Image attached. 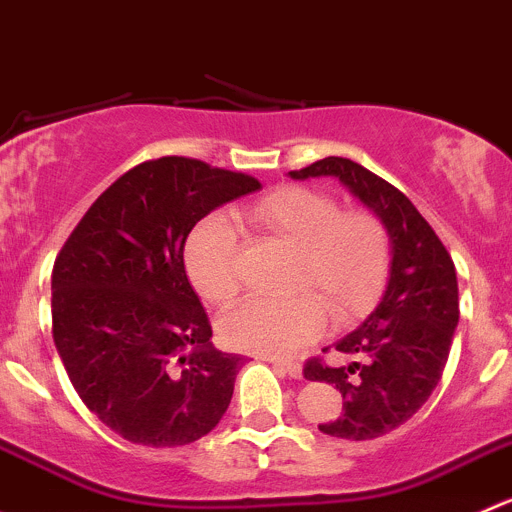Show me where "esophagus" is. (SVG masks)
Masks as SVG:
<instances>
[{"mask_svg": "<svg viewBox=\"0 0 512 512\" xmlns=\"http://www.w3.org/2000/svg\"><path fill=\"white\" fill-rule=\"evenodd\" d=\"M267 362H270V365H275V367H280L282 372H285V375H290V377H302V367L297 365V362H292V360H277V357H267Z\"/></svg>", "mask_w": 512, "mask_h": 512, "instance_id": "esophagus-1", "label": "esophagus"}]
</instances>
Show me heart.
Here are the masks:
<instances>
[{
  "label": "heart",
  "mask_w": 512,
  "mask_h": 512,
  "mask_svg": "<svg viewBox=\"0 0 512 512\" xmlns=\"http://www.w3.org/2000/svg\"><path fill=\"white\" fill-rule=\"evenodd\" d=\"M247 220L295 250L292 287L285 300L250 297L220 317V335L235 350L290 355L325 327V305L335 320H350L372 305L393 262L390 235L370 212H340L335 197L310 187H282L257 200ZM185 267L195 290L212 305L240 292L237 232L222 215L192 230Z\"/></svg>",
  "instance_id": "obj_1"
}]
</instances>
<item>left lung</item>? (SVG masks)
I'll list each match as a JSON object with an SVG mask.
<instances>
[{"instance_id": "1", "label": "left lung", "mask_w": 512, "mask_h": 512, "mask_svg": "<svg viewBox=\"0 0 512 512\" xmlns=\"http://www.w3.org/2000/svg\"><path fill=\"white\" fill-rule=\"evenodd\" d=\"M290 177H335L390 235L393 262L380 302L332 345L355 360L340 367L310 360L305 367L307 380L330 382L342 393V415L320 425L322 433L380 438L408 423L443 377L460 317L455 265L413 202L357 162L325 157Z\"/></svg>"}]
</instances>
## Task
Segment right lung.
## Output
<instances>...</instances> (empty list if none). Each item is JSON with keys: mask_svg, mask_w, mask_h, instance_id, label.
I'll return each instance as SVG.
<instances>
[{"mask_svg": "<svg viewBox=\"0 0 512 512\" xmlns=\"http://www.w3.org/2000/svg\"><path fill=\"white\" fill-rule=\"evenodd\" d=\"M257 190L242 172L160 157L107 187L64 242L54 345L82 403L124 440L195 443L230 408L242 357L212 347L185 242L202 217Z\"/></svg>", "mask_w": 512, "mask_h": 512, "instance_id": "add662e5", "label": "right lung"}]
</instances>
